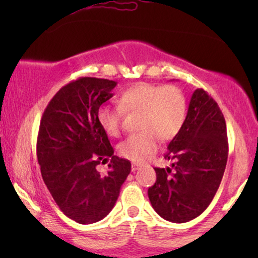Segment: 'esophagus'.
Here are the masks:
<instances>
[{"label":"esophagus","instance_id":"esophagus-1","mask_svg":"<svg viewBox=\"0 0 258 258\" xmlns=\"http://www.w3.org/2000/svg\"><path fill=\"white\" fill-rule=\"evenodd\" d=\"M139 168H141V164H139V163H133L132 164V170L133 171H136Z\"/></svg>","mask_w":258,"mask_h":258}]
</instances>
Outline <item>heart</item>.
<instances>
[{
    "mask_svg": "<svg viewBox=\"0 0 258 258\" xmlns=\"http://www.w3.org/2000/svg\"><path fill=\"white\" fill-rule=\"evenodd\" d=\"M118 107L102 105L97 118L109 137L121 135L123 112H140L137 128L141 132L118 144L122 157L143 162L158 149L161 139L170 141L181 132L186 118V100L181 88L139 82L126 88L117 98Z\"/></svg>",
    "mask_w": 258,
    "mask_h": 258,
    "instance_id": "obj_1",
    "label": "heart"
}]
</instances>
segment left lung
<instances>
[{
	"label": "left lung",
	"mask_w": 258,
	"mask_h": 258,
	"mask_svg": "<svg viewBox=\"0 0 258 258\" xmlns=\"http://www.w3.org/2000/svg\"><path fill=\"white\" fill-rule=\"evenodd\" d=\"M164 158L174 163L155 168L156 182L148 189L151 206L169 222L191 221L213 201L228 160L224 116L207 91H194L184 125L169 143Z\"/></svg>",
	"instance_id": "left-lung-1"
}]
</instances>
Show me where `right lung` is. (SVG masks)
<instances>
[{"label":"right lung","mask_w":258,"mask_h":258,"mask_svg":"<svg viewBox=\"0 0 258 258\" xmlns=\"http://www.w3.org/2000/svg\"><path fill=\"white\" fill-rule=\"evenodd\" d=\"M116 84L80 77L55 94L41 118L36 151L42 178L62 213L80 224L110 213L132 170L128 160L114 155L97 118ZM109 159L108 174L101 175L96 167Z\"/></svg>","instance_id":"right-lung-1"}]
</instances>
